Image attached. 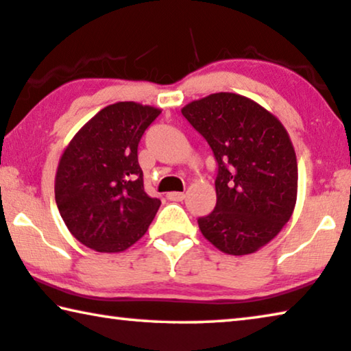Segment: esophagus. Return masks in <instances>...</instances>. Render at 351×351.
Masks as SVG:
<instances>
[{"label":"esophagus","mask_w":351,"mask_h":351,"mask_svg":"<svg viewBox=\"0 0 351 351\" xmlns=\"http://www.w3.org/2000/svg\"><path fill=\"white\" fill-rule=\"evenodd\" d=\"M169 199V201H176V202H180V201H183V199H185V193H177V191H174V193H168V196H166Z\"/></svg>","instance_id":"1"}]
</instances>
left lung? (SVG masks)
<instances>
[{"instance_id":"1","label":"left lung","mask_w":351,"mask_h":351,"mask_svg":"<svg viewBox=\"0 0 351 351\" xmlns=\"http://www.w3.org/2000/svg\"><path fill=\"white\" fill-rule=\"evenodd\" d=\"M182 114L217 161V206L197 219L219 251L245 256L279 234L298 188L293 145L282 123L243 95L219 93L191 101Z\"/></svg>"}]
</instances>
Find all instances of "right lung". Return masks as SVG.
Returning a JSON list of instances; mask_svg holds the SVG:
<instances>
[{"label": "right lung", "instance_id": "right-lung-1", "mask_svg": "<svg viewBox=\"0 0 351 351\" xmlns=\"http://www.w3.org/2000/svg\"><path fill=\"white\" fill-rule=\"evenodd\" d=\"M160 110L110 105L80 130L59 161L55 197L72 235L99 252H121L141 239L161 201L144 190L138 144Z\"/></svg>", "mask_w": 351, "mask_h": 351}]
</instances>
